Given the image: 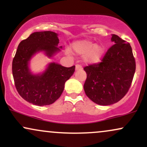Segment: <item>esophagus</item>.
I'll return each instance as SVG.
<instances>
[{
  "mask_svg": "<svg viewBox=\"0 0 147 147\" xmlns=\"http://www.w3.org/2000/svg\"><path fill=\"white\" fill-rule=\"evenodd\" d=\"M82 69V67L80 65H76L75 66V70L77 71V70H81Z\"/></svg>",
  "mask_w": 147,
  "mask_h": 147,
  "instance_id": "34e87169",
  "label": "esophagus"
}]
</instances>
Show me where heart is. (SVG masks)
Segmentation results:
<instances>
[{
  "label": "heart",
  "mask_w": 147,
  "mask_h": 147,
  "mask_svg": "<svg viewBox=\"0 0 147 147\" xmlns=\"http://www.w3.org/2000/svg\"><path fill=\"white\" fill-rule=\"evenodd\" d=\"M72 51L77 55H84V61L86 63L93 65L101 61L105 52V46L102 43H95L88 39H80L76 41L71 45ZM67 55L70 54L66 50Z\"/></svg>",
  "instance_id": "1"
}]
</instances>
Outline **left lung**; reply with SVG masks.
<instances>
[{
	"label": "left lung",
	"instance_id": "1",
	"mask_svg": "<svg viewBox=\"0 0 147 147\" xmlns=\"http://www.w3.org/2000/svg\"><path fill=\"white\" fill-rule=\"evenodd\" d=\"M115 44L109 49L102 62L85 67L87 78L84 89L88 98L102 106L122 99L131 86L136 61L129 43L112 34Z\"/></svg>",
	"mask_w": 147,
	"mask_h": 147
}]
</instances>
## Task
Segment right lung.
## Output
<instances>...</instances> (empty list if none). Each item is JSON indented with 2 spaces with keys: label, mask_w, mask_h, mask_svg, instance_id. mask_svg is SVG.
<instances>
[{
  "label": "right lung",
  "mask_w": 147,
  "mask_h": 147,
  "mask_svg": "<svg viewBox=\"0 0 147 147\" xmlns=\"http://www.w3.org/2000/svg\"><path fill=\"white\" fill-rule=\"evenodd\" d=\"M58 34L51 31L36 32L18 45L12 61V74L18 94L27 102L36 106L53 104L61 95L64 86L75 72V66L66 68L52 62L40 73H33L30 61L35 55L43 52L52 58L61 51Z\"/></svg>",
  "instance_id": "add662e5"
}]
</instances>
